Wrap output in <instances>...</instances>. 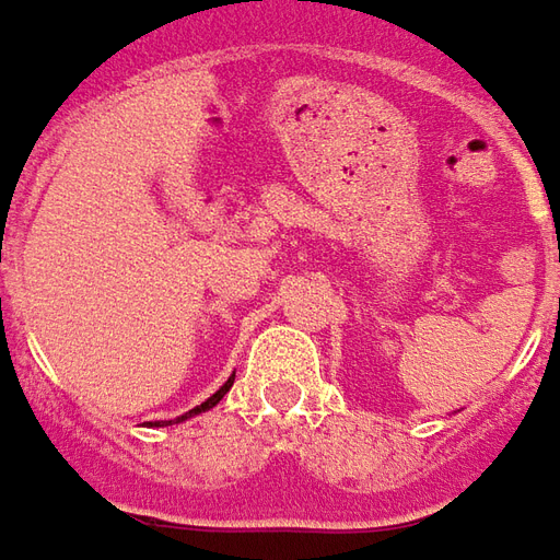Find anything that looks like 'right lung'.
I'll return each instance as SVG.
<instances>
[{"instance_id": "1", "label": "right lung", "mask_w": 560, "mask_h": 560, "mask_svg": "<svg viewBox=\"0 0 560 560\" xmlns=\"http://www.w3.org/2000/svg\"><path fill=\"white\" fill-rule=\"evenodd\" d=\"M230 388H233V375L226 378V382H224V385H221V388L214 390V394H212V397H209V400L199 402L197 409H190V412H187V416L178 418V421H185V418H190V416H199V412H206V409H212V406H218V402H221V397H224V394H226V390H230Z\"/></svg>"}]
</instances>
